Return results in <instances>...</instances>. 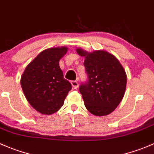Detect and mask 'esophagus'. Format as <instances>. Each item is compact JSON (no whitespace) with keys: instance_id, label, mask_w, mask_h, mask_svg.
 Here are the masks:
<instances>
[{"instance_id":"obj_1","label":"esophagus","mask_w":154,"mask_h":154,"mask_svg":"<svg viewBox=\"0 0 154 154\" xmlns=\"http://www.w3.org/2000/svg\"><path fill=\"white\" fill-rule=\"evenodd\" d=\"M71 83H72V87L74 88H78V82H77V81H72L71 82Z\"/></svg>"}]
</instances>
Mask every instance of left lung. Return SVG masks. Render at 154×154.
<instances>
[{
    "label": "left lung",
    "instance_id": "1",
    "mask_svg": "<svg viewBox=\"0 0 154 154\" xmlns=\"http://www.w3.org/2000/svg\"><path fill=\"white\" fill-rule=\"evenodd\" d=\"M84 57L88 81L80 85L85 108L95 116L111 114L119 106L126 88L125 71L115 56L103 50L88 52L77 48Z\"/></svg>",
    "mask_w": 154,
    "mask_h": 154
}]
</instances>
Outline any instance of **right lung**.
<instances>
[{
  "instance_id": "add662e5",
  "label": "right lung",
  "mask_w": 154,
  "mask_h": 154,
  "mask_svg": "<svg viewBox=\"0 0 154 154\" xmlns=\"http://www.w3.org/2000/svg\"><path fill=\"white\" fill-rule=\"evenodd\" d=\"M68 48H49L41 51L26 68L20 79L29 104L40 114L50 115L63 106L72 84L63 77L59 61Z\"/></svg>"
}]
</instances>
